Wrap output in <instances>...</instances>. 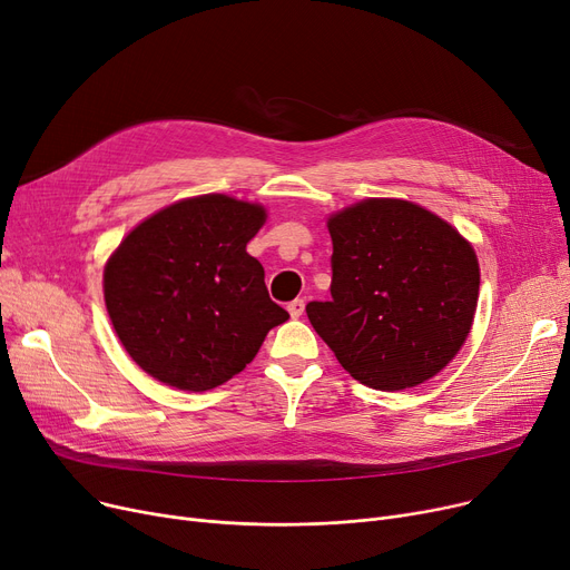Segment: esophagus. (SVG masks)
Segmentation results:
<instances>
[{
  "instance_id": "1",
  "label": "esophagus",
  "mask_w": 570,
  "mask_h": 570,
  "mask_svg": "<svg viewBox=\"0 0 570 570\" xmlns=\"http://www.w3.org/2000/svg\"><path fill=\"white\" fill-rule=\"evenodd\" d=\"M303 312H305V301H301V297H297V301H293V303H288V314L293 318H301Z\"/></svg>"
}]
</instances>
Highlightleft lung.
<instances>
[{
    "mask_svg": "<svg viewBox=\"0 0 570 570\" xmlns=\"http://www.w3.org/2000/svg\"><path fill=\"white\" fill-rule=\"evenodd\" d=\"M331 301L309 303L314 331L340 365L374 391L432 379L462 348L478 303V258L425 207L397 198L355 203L327 222Z\"/></svg>",
    "mask_w": 570,
    "mask_h": 570,
    "instance_id": "8db88e82",
    "label": "left lung"
}]
</instances>
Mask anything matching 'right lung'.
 I'll list each match as a JSON object with an SVG mask.
<instances>
[{"label":"right lung","mask_w":570,"mask_h":570,"mask_svg":"<svg viewBox=\"0 0 570 570\" xmlns=\"http://www.w3.org/2000/svg\"><path fill=\"white\" fill-rule=\"evenodd\" d=\"M265 209L224 194L187 198L138 224L104 273L119 342L149 376L209 391L243 372L288 318L247 243Z\"/></svg>","instance_id":"right-lung-1"}]
</instances>
